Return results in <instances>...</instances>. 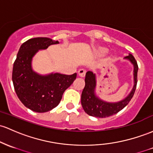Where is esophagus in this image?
<instances>
[{"mask_svg":"<svg viewBox=\"0 0 153 153\" xmlns=\"http://www.w3.org/2000/svg\"><path fill=\"white\" fill-rule=\"evenodd\" d=\"M85 73H86V71L85 70H83V69H80V70H78V75L80 77H81V78L85 77Z\"/></svg>","mask_w":153,"mask_h":153,"instance_id":"1","label":"esophagus"}]
</instances>
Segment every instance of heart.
Listing matches in <instances>:
<instances>
[{
  "label": "heart",
  "instance_id": "heart-1",
  "mask_svg": "<svg viewBox=\"0 0 153 153\" xmlns=\"http://www.w3.org/2000/svg\"><path fill=\"white\" fill-rule=\"evenodd\" d=\"M106 48H103V47H100V48H98L97 49V53H99V54H103V53H105L106 52Z\"/></svg>",
  "mask_w": 153,
  "mask_h": 153
}]
</instances>
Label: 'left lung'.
Returning <instances> with one entry per match:
<instances>
[{
    "label": "left lung",
    "mask_w": 153,
    "mask_h": 153,
    "mask_svg": "<svg viewBox=\"0 0 153 153\" xmlns=\"http://www.w3.org/2000/svg\"><path fill=\"white\" fill-rule=\"evenodd\" d=\"M134 65V85L131 93L122 101L111 103L100 100L95 95L96 75L92 72L88 71L85 74V87L81 94V105L84 111L91 116L96 117H107L115 115L126 106L131 101L135 92L137 83L138 65L134 56L129 53L125 57Z\"/></svg>",
    "instance_id": "8db88e82"
}]
</instances>
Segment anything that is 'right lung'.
Segmentation results:
<instances>
[{
  "label": "right lung",
  "instance_id": "obj_1",
  "mask_svg": "<svg viewBox=\"0 0 153 153\" xmlns=\"http://www.w3.org/2000/svg\"><path fill=\"white\" fill-rule=\"evenodd\" d=\"M57 43L58 41L48 38L29 39L22 44L14 63L12 81L16 95L25 107L34 112H48L57 106L65 91L77 77V73L41 75L32 69V59L38 50Z\"/></svg>",
  "mask_w": 153,
  "mask_h": 153
}]
</instances>
